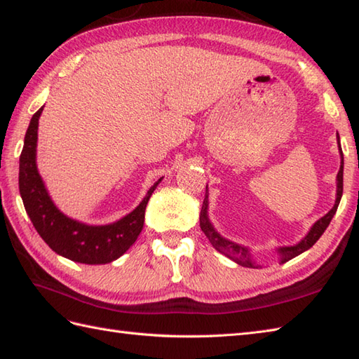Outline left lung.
<instances>
[{
	"label": "left lung",
	"mask_w": 359,
	"mask_h": 359,
	"mask_svg": "<svg viewBox=\"0 0 359 359\" xmlns=\"http://www.w3.org/2000/svg\"><path fill=\"white\" fill-rule=\"evenodd\" d=\"M338 148H339V154H341V166L339 171L337 175V199H334V205L333 208L327 212L325 216H323L321 219H318L316 222L311 225V228L309 230V233L304 236V238L294 243V245H288V247H279L276 248L280 264H285L290 259H293L296 256H299L304 251H307L309 248H311L316 243V241L321 238L323 233L325 231V228L329 226L330 220L333 219L334 212L338 210L339 201L342 197V174H344V156H342V149L339 144V135H338ZM201 228L202 231L207 236L208 241L211 242V245L215 247L220 253L225 255L226 257H230L231 261H234L236 264H239L242 266H248V269H257V265L255 264L253 255L248 247H243L241 243H236L233 241H228L226 238H224L222 234H219L215 226H212L211 220L208 217V185H207V193H205V199H203V205L201 210Z\"/></svg>",
	"instance_id": "1"
}]
</instances>
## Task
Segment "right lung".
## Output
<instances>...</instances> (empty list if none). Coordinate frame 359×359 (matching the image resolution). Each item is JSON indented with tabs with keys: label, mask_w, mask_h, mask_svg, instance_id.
I'll list each match as a JSON object with an SVG mask.
<instances>
[{
	"label": "right lung",
	"mask_w": 359,
	"mask_h": 359,
	"mask_svg": "<svg viewBox=\"0 0 359 359\" xmlns=\"http://www.w3.org/2000/svg\"><path fill=\"white\" fill-rule=\"evenodd\" d=\"M43 108L30 118L25 137V147L20 156V194L27 216L41 239L57 255L74 262L98 265L109 264L125 255L139 238L144 222V210L151 194L162 182L160 177L152 185L143 201L129 215L108 225H88L67 217L57 208L46 189L36 168L38 118Z\"/></svg>",
	"instance_id": "right-lung-1"
}]
</instances>
